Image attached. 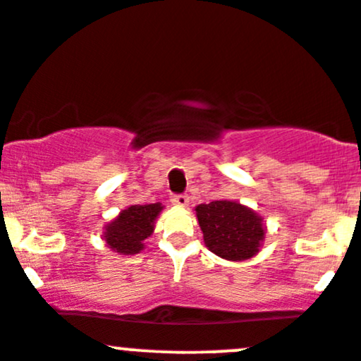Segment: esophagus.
Returning a JSON list of instances; mask_svg holds the SVG:
<instances>
[{"label": "esophagus", "mask_w": 361, "mask_h": 361, "mask_svg": "<svg viewBox=\"0 0 361 361\" xmlns=\"http://www.w3.org/2000/svg\"><path fill=\"white\" fill-rule=\"evenodd\" d=\"M188 195H185V193H181V195H174L171 202L174 205H178V207H187L188 205Z\"/></svg>", "instance_id": "obj_1"}]
</instances>
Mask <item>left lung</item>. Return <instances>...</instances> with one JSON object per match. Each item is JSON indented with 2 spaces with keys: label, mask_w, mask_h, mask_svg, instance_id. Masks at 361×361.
<instances>
[{
  "label": "left lung",
  "mask_w": 361,
  "mask_h": 361,
  "mask_svg": "<svg viewBox=\"0 0 361 361\" xmlns=\"http://www.w3.org/2000/svg\"><path fill=\"white\" fill-rule=\"evenodd\" d=\"M204 243L212 253L240 262L252 259L265 238L262 217L240 202L214 200L195 207Z\"/></svg>",
  "instance_id": "left-lung-1"
}]
</instances>
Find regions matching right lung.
Instances as JSON below:
<instances>
[{"label": "right lung", "mask_w": 361, "mask_h": 361, "mask_svg": "<svg viewBox=\"0 0 361 361\" xmlns=\"http://www.w3.org/2000/svg\"><path fill=\"white\" fill-rule=\"evenodd\" d=\"M162 211V205L145 204L130 205L118 214L116 219L111 221L104 228L106 245L120 255H135L144 250V241L152 235L154 223Z\"/></svg>", "instance_id": "add662e5"}]
</instances>
